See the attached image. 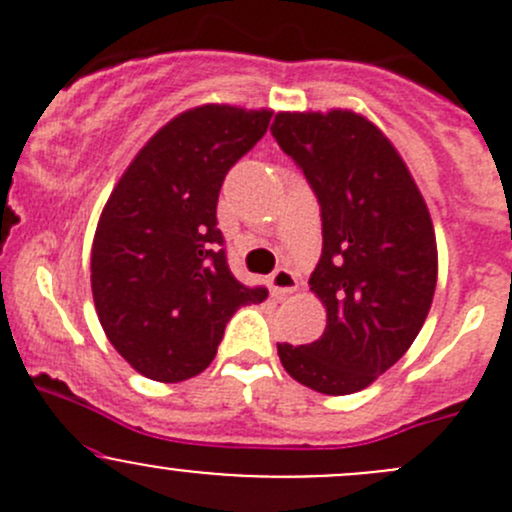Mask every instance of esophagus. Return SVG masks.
<instances>
[{"mask_svg": "<svg viewBox=\"0 0 512 512\" xmlns=\"http://www.w3.org/2000/svg\"><path fill=\"white\" fill-rule=\"evenodd\" d=\"M297 285H299L297 275H294L292 270H287V267H280V270L272 272L270 287H272V292L280 294V297H282V294L294 292V289H297Z\"/></svg>", "mask_w": 512, "mask_h": 512, "instance_id": "1", "label": "esophagus"}]
</instances>
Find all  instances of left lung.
Wrapping results in <instances>:
<instances>
[{
	"label": "left lung",
	"mask_w": 512,
	"mask_h": 512,
	"mask_svg": "<svg viewBox=\"0 0 512 512\" xmlns=\"http://www.w3.org/2000/svg\"><path fill=\"white\" fill-rule=\"evenodd\" d=\"M272 136L317 195L322 257L309 285L327 307L322 337L277 354L299 384L354 394L426 322L438 275L431 215L389 138L359 113H277Z\"/></svg>",
	"instance_id": "obj_1"
}]
</instances>
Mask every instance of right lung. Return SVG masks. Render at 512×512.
I'll use <instances>...</instances> for the list:
<instances>
[{
    "label": "right lung",
    "mask_w": 512,
    "mask_h": 512,
    "mask_svg": "<svg viewBox=\"0 0 512 512\" xmlns=\"http://www.w3.org/2000/svg\"><path fill=\"white\" fill-rule=\"evenodd\" d=\"M270 118L215 103L180 113L141 148L103 208L91 250L96 312L108 342L148 379L198 376L232 314L267 297L227 267L218 195Z\"/></svg>",
    "instance_id": "1"
}]
</instances>
